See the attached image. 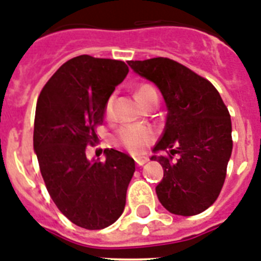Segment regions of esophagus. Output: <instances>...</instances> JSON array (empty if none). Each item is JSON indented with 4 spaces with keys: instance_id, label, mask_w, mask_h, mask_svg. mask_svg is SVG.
<instances>
[{
    "instance_id": "34e87169",
    "label": "esophagus",
    "mask_w": 261,
    "mask_h": 261,
    "mask_svg": "<svg viewBox=\"0 0 261 261\" xmlns=\"http://www.w3.org/2000/svg\"><path fill=\"white\" fill-rule=\"evenodd\" d=\"M147 158L146 156H139V158H135V162H137L138 166H143L144 163H147Z\"/></svg>"
}]
</instances>
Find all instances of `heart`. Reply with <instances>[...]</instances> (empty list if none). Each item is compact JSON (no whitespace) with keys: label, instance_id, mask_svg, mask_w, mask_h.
Instances as JSON below:
<instances>
[{"label":"heart","instance_id":"b5f03b06","mask_svg":"<svg viewBox=\"0 0 261 261\" xmlns=\"http://www.w3.org/2000/svg\"><path fill=\"white\" fill-rule=\"evenodd\" d=\"M135 97L143 106H150L152 103H158V91L154 87L143 83L135 90ZM114 97H110L105 103V117L109 119L113 111ZM154 131L148 127H137V126H124L119 128L117 133V143L123 146L133 154H141L146 150L148 144L154 141Z\"/></svg>","mask_w":261,"mask_h":261}]
</instances>
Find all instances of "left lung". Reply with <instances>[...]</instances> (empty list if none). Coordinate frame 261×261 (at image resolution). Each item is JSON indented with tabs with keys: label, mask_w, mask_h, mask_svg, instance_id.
<instances>
[{
	"label": "left lung",
	"mask_w": 261,
	"mask_h": 261,
	"mask_svg": "<svg viewBox=\"0 0 261 261\" xmlns=\"http://www.w3.org/2000/svg\"><path fill=\"white\" fill-rule=\"evenodd\" d=\"M128 65L159 87L167 105L166 127L154 147L167 155L151 158L163 167L158 199L175 215H198L224 185L232 152L228 109L208 80L176 61L158 57Z\"/></svg>",
	"instance_id": "1"
}]
</instances>
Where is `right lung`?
Segmentation results:
<instances>
[{
    "instance_id": "right-lung-1",
    "label": "right lung",
    "mask_w": 261,
    "mask_h": 261,
    "mask_svg": "<svg viewBox=\"0 0 261 261\" xmlns=\"http://www.w3.org/2000/svg\"><path fill=\"white\" fill-rule=\"evenodd\" d=\"M123 61L80 56L65 62L37 100L33 144L46 188L63 215L78 227L102 229L117 222L135 172L134 159L106 148V161L90 162L105 103L126 78Z\"/></svg>"
}]
</instances>
